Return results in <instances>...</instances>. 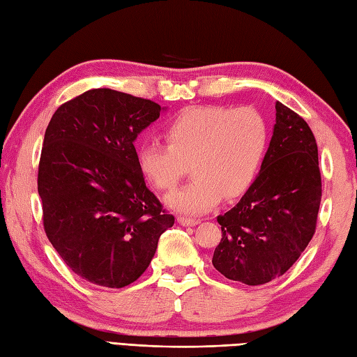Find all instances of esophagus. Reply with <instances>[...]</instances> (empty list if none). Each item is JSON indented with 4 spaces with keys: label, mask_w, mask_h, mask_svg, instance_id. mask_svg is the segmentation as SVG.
I'll list each match as a JSON object with an SVG mask.
<instances>
[{
    "label": "esophagus",
    "mask_w": 357,
    "mask_h": 357,
    "mask_svg": "<svg viewBox=\"0 0 357 357\" xmlns=\"http://www.w3.org/2000/svg\"><path fill=\"white\" fill-rule=\"evenodd\" d=\"M178 222L181 225H184V227H195V225L199 224L198 219H190V218H184V216H179Z\"/></svg>",
    "instance_id": "34e87169"
}]
</instances>
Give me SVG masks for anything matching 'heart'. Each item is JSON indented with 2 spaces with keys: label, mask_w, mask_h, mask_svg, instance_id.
Returning <instances> with one entry per match:
<instances>
[{
  "label": "heart",
  "mask_w": 357,
  "mask_h": 357,
  "mask_svg": "<svg viewBox=\"0 0 357 357\" xmlns=\"http://www.w3.org/2000/svg\"><path fill=\"white\" fill-rule=\"evenodd\" d=\"M169 146L144 142L136 164L151 185L170 190L192 165L195 178L165 196V206L198 216L221 199L245 195L259 176L268 150V123L253 107L195 105L174 116L165 128Z\"/></svg>",
  "instance_id": "b5f03b06"
}]
</instances>
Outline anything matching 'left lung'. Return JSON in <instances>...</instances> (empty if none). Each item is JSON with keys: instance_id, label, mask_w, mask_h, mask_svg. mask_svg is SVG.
Instances as JSON below:
<instances>
[{"instance_id": "1", "label": "left lung", "mask_w": 357, "mask_h": 357, "mask_svg": "<svg viewBox=\"0 0 357 357\" xmlns=\"http://www.w3.org/2000/svg\"><path fill=\"white\" fill-rule=\"evenodd\" d=\"M276 123L252 188L218 216L222 239L213 267L225 278L261 285L282 276L312 241L322 184L312 128L276 101Z\"/></svg>"}]
</instances>
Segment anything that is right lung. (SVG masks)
I'll return each instance as SVG.
<instances>
[{
	"label": "right lung",
	"instance_id": "right-lung-1",
	"mask_svg": "<svg viewBox=\"0 0 357 357\" xmlns=\"http://www.w3.org/2000/svg\"><path fill=\"white\" fill-rule=\"evenodd\" d=\"M162 110L92 89L63 104L47 126L38 169L44 230L67 267L89 282H135L174 224L147 188L133 146Z\"/></svg>",
	"mask_w": 357,
	"mask_h": 357
}]
</instances>
